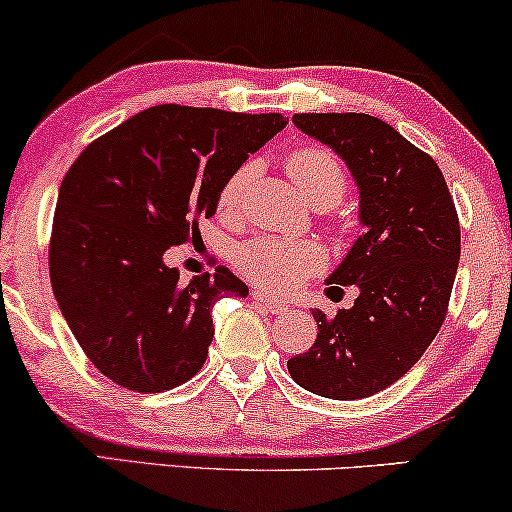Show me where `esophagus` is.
<instances>
[{
    "mask_svg": "<svg viewBox=\"0 0 512 512\" xmlns=\"http://www.w3.org/2000/svg\"><path fill=\"white\" fill-rule=\"evenodd\" d=\"M251 296H254L256 304H261L263 308H268L270 313H285V311H287V304H285V301L270 299V296H268V294H263V292H254Z\"/></svg>",
    "mask_w": 512,
    "mask_h": 512,
    "instance_id": "esophagus-1",
    "label": "esophagus"
}]
</instances>
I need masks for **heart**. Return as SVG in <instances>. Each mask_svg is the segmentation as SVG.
Returning a JSON list of instances; mask_svg holds the SVG:
<instances>
[{
	"label": "heart",
	"mask_w": 512,
	"mask_h": 512,
	"mask_svg": "<svg viewBox=\"0 0 512 512\" xmlns=\"http://www.w3.org/2000/svg\"><path fill=\"white\" fill-rule=\"evenodd\" d=\"M287 170L296 189L313 206H334L344 197L346 175L342 163L330 151L304 147L289 154ZM254 163H244L220 189L218 204L223 211L235 213L242 204L244 189L254 178ZM237 268L270 292H292L323 263V251L311 242H289L280 237H258L237 251Z\"/></svg>",
	"instance_id": "b5f03b06"
}]
</instances>
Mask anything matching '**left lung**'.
Listing matches in <instances>:
<instances>
[{
    "label": "left lung",
    "mask_w": 512,
    "mask_h": 512,
    "mask_svg": "<svg viewBox=\"0 0 512 512\" xmlns=\"http://www.w3.org/2000/svg\"><path fill=\"white\" fill-rule=\"evenodd\" d=\"M292 123L351 170L365 232L327 277L356 285V301L332 318L313 308L318 337L287 370L325 399H365L401 380L437 337L458 270V213L437 161L380 118L294 113Z\"/></svg>",
    "instance_id": "obj_1"
}]
</instances>
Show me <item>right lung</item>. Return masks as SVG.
Listing matches in <instances>:
<instances>
[{"label": "right lung", "mask_w": 512, "mask_h": 512, "mask_svg": "<svg viewBox=\"0 0 512 512\" xmlns=\"http://www.w3.org/2000/svg\"><path fill=\"white\" fill-rule=\"evenodd\" d=\"M285 125L282 113L161 104L94 140L68 168L49 277L82 351L111 382L159 394L201 370L213 304L244 299L249 287L225 266L180 285L163 254L194 242L225 180Z\"/></svg>", "instance_id": "obj_1"}]
</instances>
